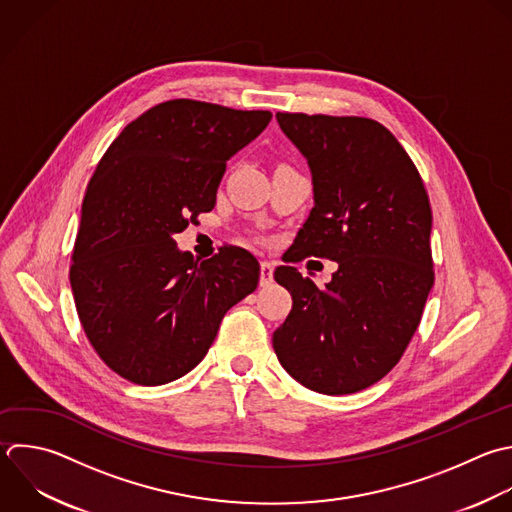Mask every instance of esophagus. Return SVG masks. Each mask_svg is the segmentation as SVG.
Instances as JSON below:
<instances>
[{
    "instance_id": "1",
    "label": "esophagus",
    "mask_w": 512,
    "mask_h": 512,
    "mask_svg": "<svg viewBox=\"0 0 512 512\" xmlns=\"http://www.w3.org/2000/svg\"><path fill=\"white\" fill-rule=\"evenodd\" d=\"M274 282V264L268 260L260 262V286H270Z\"/></svg>"
}]
</instances>
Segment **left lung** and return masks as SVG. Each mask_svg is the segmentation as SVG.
<instances>
[{"label": "left lung", "mask_w": 512, "mask_h": 512, "mask_svg": "<svg viewBox=\"0 0 512 512\" xmlns=\"http://www.w3.org/2000/svg\"><path fill=\"white\" fill-rule=\"evenodd\" d=\"M288 140L308 160L314 208L288 262H338L318 288L294 266L274 278L292 310L272 336L284 370L320 394H352L384 378L416 332L434 284L432 210L400 142L356 116L278 112Z\"/></svg>", "instance_id": "obj_1"}]
</instances>
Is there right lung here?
<instances>
[{"label": "right lung", "mask_w": 512, "mask_h": 512, "mask_svg": "<svg viewBox=\"0 0 512 512\" xmlns=\"http://www.w3.org/2000/svg\"><path fill=\"white\" fill-rule=\"evenodd\" d=\"M272 114L170 100L128 124L100 160L82 204L70 282L84 332L122 378L158 386L188 374L224 314L260 278L244 248L210 260L174 234L216 204L226 162Z\"/></svg>", "instance_id": "right-lung-1"}]
</instances>
